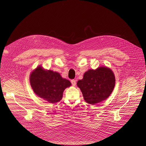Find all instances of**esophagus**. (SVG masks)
<instances>
[{
  "mask_svg": "<svg viewBox=\"0 0 146 146\" xmlns=\"http://www.w3.org/2000/svg\"><path fill=\"white\" fill-rule=\"evenodd\" d=\"M71 84H72V86H75L76 85V80H71Z\"/></svg>",
  "mask_w": 146,
  "mask_h": 146,
  "instance_id": "esophagus-1",
  "label": "esophagus"
}]
</instances>
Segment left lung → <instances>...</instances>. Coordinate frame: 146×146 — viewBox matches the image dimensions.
Segmentation results:
<instances>
[{
  "mask_svg": "<svg viewBox=\"0 0 146 146\" xmlns=\"http://www.w3.org/2000/svg\"><path fill=\"white\" fill-rule=\"evenodd\" d=\"M115 77L112 71L105 67L89 70L79 80L77 85L80 89L86 102L95 104L106 100L112 92Z\"/></svg>",
  "mask_w": 146,
  "mask_h": 146,
  "instance_id": "obj_1",
  "label": "left lung"
}]
</instances>
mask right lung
<instances>
[{
    "label": "right lung",
    "mask_w": 146,
    "mask_h": 146,
    "mask_svg": "<svg viewBox=\"0 0 146 146\" xmlns=\"http://www.w3.org/2000/svg\"><path fill=\"white\" fill-rule=\"evenodd\" d=\"M30 82L34 93L49 103H56L62 98L64 90L71 86L70 82L52 70L39 66L30 74Z\"/></svg>",
    "instance_id": "obj_1"
}]
</instances>
